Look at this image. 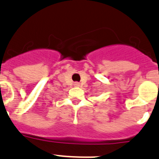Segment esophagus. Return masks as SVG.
Instances as JSON below:
<instances>
[{"instance_id":"1","label":"esophagus","mask_w":159,"mask_h":159,"mask_svg":"<svg viewBox=\"0 0 159 159\" xmlns=\"http://www.w3.org/2000/svg\"><path fill=\"white\" fill-rule=\"evenodd\" d=\"M75 85H78V84H75Z\"/></svg>"}]
</instances>
